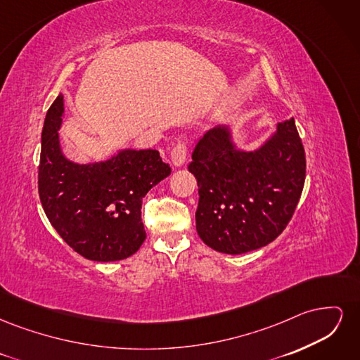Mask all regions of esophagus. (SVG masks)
I'll use <instances>...</instances> for the list:
<instances>
[{
    "instance_id": "obj_1",
    "label": "esophagus",
    "mask_w": 360,
    "mask_h": 360,
    "mask_svg": "<svg viewBox=\"0 0 360 360\" xmlns=\"http://www.w3.org/2000/svg\"><path fill=\"white\" fill-rule=\"evenodd\" d=\"M186 156H188V147H186V144L179 143L171 151L172 165L174 167H183V163L186 162Z\"/></svg>"
}]
</instances>
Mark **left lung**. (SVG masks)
I'll return each mask as SVG.
<instances>
[{"label":"left lung","mask_w":360,"mask_h":360,"mask_svg":"<svg viewBox=\"0 0 360 360\" xmlns=\"http://www.w3.org/2000/svg\"><path fill=\"white\" fill-rule=\"evenodd\" d=\"M189 171L198 183L195 221L201 240L217 252L238 255L285 230L303 191L307 159L290 118L254 151L238 150L228 126L207 130Z\"/></svg>","instance_id":"1"}]
</instances>
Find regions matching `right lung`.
Listing matches in <instances>:
<instances>
[{"instance_id":"1","label":"right lung","mask_w":360,"mask_h":360,"mask_svg":"<svg viewBox=\"0 0 360 360\" xmlns=\"http://www.w3.org/2000/svg\"><path fill=\"white\" fill-rule=\"evenodd\" d=\"M60 94L41 130L39 197L51 225L75 252L93 261L134 255L146 240L141 205L171 168L158 150H120L103 162L76 163L63 155Z\"/></svg>"}]
</instances>
